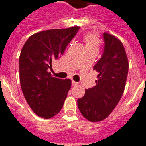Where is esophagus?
I'll return each instance as SVG.
<instances>
[{"mask_svg":"<svg viewBox=\"0 0 146 146\" xmlns=\"http://www.w3.org/2000/svg\"><path fill=\"white\" fill-rule=\"evenodd\" d=\"M72 86H76L78 85V82H74V81H72Z\"/></svg>","mask_w":146,"mask_h":146,"instance_id":"1","label":"esophagus"}]
</instances>
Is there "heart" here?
<instances>
[{
  "instance_id": "1",
  "label": "heart",
  "mask_w": 146,
  "mask_h": 146,
  "mask_svg": "<svg viewBox=\"0 0 146 146\" xmlns=\"http://www.w3.org/2000/svg\"><path fill=\"white\" fill-rule=\"evenodd\" d=\"M85 47L86 49H92L98 50L100 45V40L95 34L88 33L84 36Z\"/></svg>"
}]
</instances>
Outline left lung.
<instances>
[{
  "instance_id": "obj_1",
  "label": "left lung",
  "mask_w": 146,
  "mask_h": 146,
  "mask_svg": "<svg viewBox=\"0 0 146 146\" xmlns=\"http://www.w3.org/2000/svg\"><path fill=\"white\" fill-rule=\"evenodd\" d=\"M104 54L93 70L98 72L96 86L86 89L78 99V107L84 117L91 122L107 118L123 95L128 73V60L122 42L111 34L104 33Z\"/></svg>"
}]
</instances>
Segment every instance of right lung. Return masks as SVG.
I'll use <instances>...</instances> for the list:
<instances>
[{
	"mask_svg": "<svg viewBox=\"0 0 146 146\" xmlns=\"http://www.w3.org/2000/svg\"><path fill=\"white\" fill-rule=\"evenodd\" d=\"M79 26L42 31L25 42L19 57V78L26 102L36 115L45 119L60 112L71 79L52 77L49 69L54 59L64 54Z\"/></svg>",
	"mask_w": 146,
	"mask_h": 146,
	"instance_id": "right-lung-1",
	"label": "right lung"
}]
</instances>
